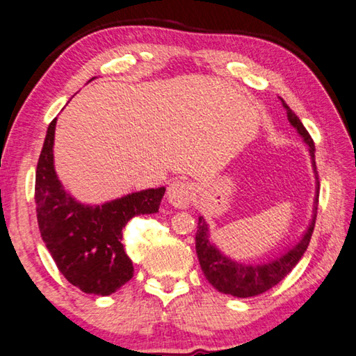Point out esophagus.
Segmentation results:
<instances>
[{
    "label": "esophagus",
    "mask_w": 356,
    "mask_h": 356,
    "mask_svg": "<svg viewBox=\"0 0 356 356\" xmlns=\"http://www.w3.org/2000/svg\"><path fill=\"white\" fill-rule=\"evenodd\" d=\"M192 186L184 179H177L170 184L168 188V198L169 203L175 208H188L192 202Z\"/></svg>",
    "instance_id": "obj_1"
}]
</instances>
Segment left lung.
I'll use <instances>...</instances> for the list:
<instances>
[{"label":"left lung","instance_id":"8db88e82","mask_svg":"<svg viewBox=\"0 0 356 356\" xmlns=\"http://www.w3.org/2000/svg\"><path fill=\"white\" fill-rule=\"evenodd\" d=\"M280 101L286 111L288 120H290L293 129L298 131V135H300L302 141L307 145V151H309L311 156L312 170H314L316 175V195L314 205H312L311 221L309 225H307L305 233H302L301 239L298 241L295 245H291L290 249H286L283 254L277 255L275 259L267 260V262L245 264L222 254L210 238V226H208L205 218L198 216V226L195 234V249L198 262H200L202 272L205 275L208 283L215 286L218 291L225 293V295H231L236 298L257 296L270 290V288H273L277 283H280L301 260L302 254L306 252L307 245H309L312 231H314L317 202H319V181H317L316 170L314 141H312L311 135L307 134V130L305 129V125H302L296 113L286 106V102L283 101L282 97Z\"/></svg>","mask_w":356,"mask_h":356}]
</instances>
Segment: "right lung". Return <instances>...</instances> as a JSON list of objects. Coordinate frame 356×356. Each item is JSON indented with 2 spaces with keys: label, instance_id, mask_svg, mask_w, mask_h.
<instances>
[{
  "label": "right lung",
  "instance_id": "obj_1",
  "mask_svg": "<svg viewBox=\"0 0 356 356\" xmlns=\"http://www.w3.org/2000/svg\"><path fill=\"white\" fill-rule=\"evenodd\" d=\"M56 118L47 130L35 172V208L40 236L71 285L108 296L134 277L122 244V229L134 216L158 213L165 187L131 192L101 205H86L65 191L55 172Z\"/></svg>",
  "mask_w": 356,
  "mask_h": 356
}]
</instances>
